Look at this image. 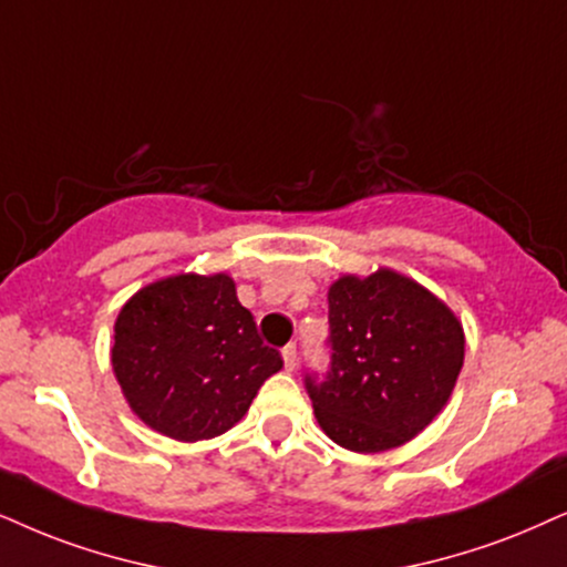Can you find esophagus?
Listing matches in <instances>:
<instances>
[{"label": "esophagus", "instance_id": "obj_1", "mask_svg": "<svg viewBox=\"0 0 567 567\" xmlns=\"http://www.w3.org/2000/svg\"><path fill=\"white\" fill-rule=\"evenodd\" d=\"M282 361H285V369L296 371V367H298V348H296V342H290V346L282 348Z\"/></svg>", "mask_w": 567, "mask_h": 567}]
</instances>
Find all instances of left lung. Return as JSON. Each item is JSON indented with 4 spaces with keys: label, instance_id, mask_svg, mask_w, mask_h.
Here are the masks:
<instances>
[{
    "label": "left lung",
    "instance_id": "left-lung-1",
    "mask_svg": "<svg viewBox=\"0 0 567 567\" xmlns=\"http://www.w3.org/2000/svg\"><path fill=\"white\" fill-rule=\"evenodd\" d=\"M329 369L306 390L329 440L353 453L405 444L447 403L463 367L455 313L390 269L329 288Z\"/></svg>",
    "mask_w": 567,
    "mask_h": 567
}]
</instances>
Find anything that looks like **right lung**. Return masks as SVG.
I'll list each match as a JSON object with an SVG mask.
<instances>
[{
    "instance_id": "obj_1",
    "label": "right lung",
    "mask_w": 567,
    "mask_h": 567,
    "mask_svg": "<svg viewBox=\"0 0 567 567\" xmlns=\"http://www.w3.org/2000/svg\"><path fill=\"white\" fill-rule=\"evenodd\" d=\"M112 369L127 403L156 432L212 440L238 424L282 369L227 275H177L135 292L114 324Z\"/></svg>"
}]
</instances>
